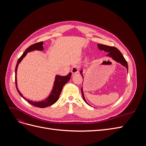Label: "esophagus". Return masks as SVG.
I'll use <instances>...</instances> for the list:
<instances>
[{
  "mask_svg": "<svg viewBox=\"0 0 146 146\" xmlns=\"http://www.w3.org/2000/svg\"><path fill=\"white\" fill-rule=\"evenodd\" d=\"M78 70H79L78 66H74L71 69V72H72V75H75V74H77L78 72Z\"/></svg>",
  "mask_w": 146,
  "mask_h": 146,
  "instance_id": "1",
  "label": "esophagus"
}]
</instances>
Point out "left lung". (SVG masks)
<instances>
[{
	"mask_svg": "<svg viewBox=\"0 0 146 146\" xmlns=\"http://www.w3.org/2000/svg\"><path fill=\"white\" fill-rule=\"evenodd\" d=\"M98 47L100 50L108 52V54L107 56L111 57L113 59L116 61L117 62L120 63L122 65L124 66L125 67L127 68V70H128V64H127V61L125 60L124 57H123V56L121 54V52L119 51L116 47H113V46H107V45H104V44H98ZM80 74L82 76V70H81L80 71ZM82 77L83 79V76H82ZM81 91H82V94L83 99L84 101H85L87 104H88L85 99V97H84L82 88Z\"/></svg>",
	"mask_w": 146,
	"mask_h": 146,
	"instance_id": "left-lung-1",
	"label": "left lung"
}]
</instances>
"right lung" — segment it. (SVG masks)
Instances as JSON below:
<instances>
[{"mask_svg":"<svg viewBox=\"0 0 146 146\" xmlns=\"http://www.w3.org/2000/svg\"><path fill=\"white\" fill-rule=\"evenodd\" d=\"M44 49L43 48V42H39L37 43H35L34 44L31 45L30 47H29L23 53V54L21 55V56L17 60V62L16 66L15 68V82H16V87L17 92L19 94V95L24 98L26 101L28 102L29 104L32 105L35 107H39V108H46L47 107H49V106L55 104L56 102L58 100L59 96L61 93V91L63 90V88L66 83H67L69 80H70V77H71V72H69L66 76H56L55 77V80L54 82V86L53 88V90L52 91L50 96L48 97L47 99H45V100H42L41 102H33L32 100H30L29 99H27L25 98L22 95V94L19 92V91L17 89V78H16V74H17V66H18L19 64L21 61V60L23 59L24 57L27 55V54L29 52H31L34 50H42Z\"/></svg>","mask_w":146,"mask_h":146,"instance_id":"obj_1","label":"right lung"}]
</instances>
